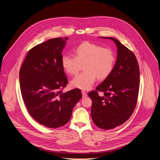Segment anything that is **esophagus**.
Masks as SVG:
<instances>
[{
  "label": "esophagus",
  "mask_w": 160,
  "mask_h": 160,
  "mask_svg": "<svg viewBox=\"0 0 160 160\" xmlns=\"http://www.w3.org/2000/svg\"><path fill=\"white\" fill-rule=\"evenodd\" d=\"M82 98H86L87 96V94L85 92V91H82Z\"/></svg>",
  "instance_id": "34e87169"
}]
</instances>
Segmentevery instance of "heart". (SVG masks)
Here are the masks:
<instances>
[{
	"instance_id": "b5f03b06",
	"label": "heart",
	"mask_w": 160,
	"mask_h": 160,
	"mask_svg": "<svg viewBox=\"0 0 160 160\" xmlns=\"http://www.w3.org/2000/svg\"><path fill=\"white\" fill-rule=\"evenodd\" d=\"M74 56L64 55L61 58L64 70L72 75H77L83 66L84 72L74 78L71 85L82 90H89L96 80H104L112 73L116 56L112 49L85 42L74 50Z\"/></svg>"
}]
</instances>
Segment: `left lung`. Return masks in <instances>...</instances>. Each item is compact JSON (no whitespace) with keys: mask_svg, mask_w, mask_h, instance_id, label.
<instances>
[{"mask_svg":"<svg viewBox=\"0 0 160 160\" xmlns=\"http://www.w3.org/2000/svg\"><path fill=\"white\" fill-rule=\"evenodd\" d=\"M117 58L110 74L97 88L88 93L92 101L91 116L99 128L109 130L124 123L132 115L138 101L140 72L134 54L117 39ZM104 94L99 96L98 91Z\"/></svg>","mask_w":160,"mask_h":160,"instance_id":"1","label":"left lung"}]
</instances>
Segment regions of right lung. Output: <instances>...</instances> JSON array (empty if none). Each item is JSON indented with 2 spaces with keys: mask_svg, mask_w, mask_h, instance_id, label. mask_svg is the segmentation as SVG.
<instances>
[{
  "mask_svg": "<svg viewBox=\"0 0 160 160\" xmlns=\"http://www.w3.org/2000/svg\"><path fill=\"white\" fill-rule=\"evenodd\" d=\"M68 39L52 38L37 45L28 52L19 71L21 95L29 114L49 128H58L69 122L73 108L82 97L78 88L62 90L68 83L61 65Z\"/></svg>",
  "mask_w": 160,
  "mask_h": 160,
  "instance_id": "right-lung-1",
  "label": "right lung"
}]
</instances>
